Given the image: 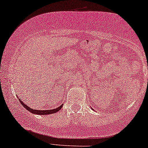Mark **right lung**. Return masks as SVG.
<instances>
[{
  "instance_id": "add662e5",
  "label": "right lung",
  "mask_w": 148,
  "mask_h": 148,
  "mask_svg": "<svg viewBox=\"0 0 148 148\" xmlns=\"http://www.w3.org/2000/svg\"><path fill=\"white\" fill-rule=\"evenodd\" d=\"M19 101L20 102V103L22 104V106H24V107L26 108V109L28 110L29 112H31V113H32L33 114H36V115H50V114H53V113H57L59 111V110L61 109V108H62L63 106V104L62 105L59 106V107L57 108H53V109H50V110H35V109H33V108H31L30 106H28L27 104H25L22 101L19 99Z\"/></svg>"
}]
</instances>
